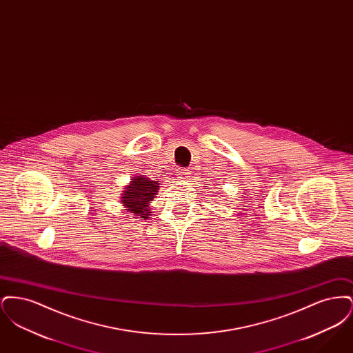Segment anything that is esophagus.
<instances>
[{"mask_svg":"<svg viewBox=\"0 0 353 353\" xmlns=\"http://www.w3.org/2000/svg\"><path fill=\"white\" fill-rule=\"evenodd\" d=\"M177 174H179V179H185V180H186V179L189 177V172L185 170V169H180Z\"/></svg>","mask_w":353,"mask_h":353,"instance_id":"34e87169","label":"esophagus"}]
</instances>
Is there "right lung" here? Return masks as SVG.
Here are the masks:
<instances>
[{
    "instance_id": "obj_1",
    "label": "right lung",
    "mask_w": 353,
    "mask_h": 353,
    "mask_svg": "<svg viewBox=\"0 0 353 353\" xmlns=\"http://www.w3.org/2000/svg\"><path fill=\"white\" fill-rule=\"evenodd\" d=\"M159 188V181H152L148 177L136 176L121 193L123 206L127 212L134 213L136 217L148 219L151 216L150 202L154 200Z\"/></svg>"
}]
</instances>
